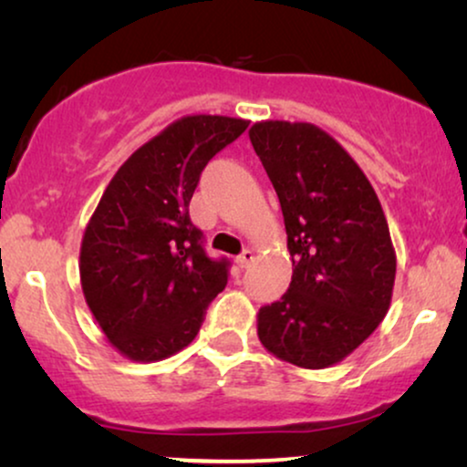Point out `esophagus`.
<instances>
[{
	"label": "esophagus",
	"instance_id": "1",
	"mask_svg": "<svg viewBox=\"0 0 467 467\" xmlns=\"http://www.w3.org/2000/svg\"><path fill=\"white\" fill-rule=\"evenodd\" d=\"M253 261H254V253L251 251V248H246V251L238 257V265L240 267H248V265L253 264Z\"/></svg>",
	"mask_w": 467,
	"mask_h": 467
}]
</instances>
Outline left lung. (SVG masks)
<instances>
[{
	"mask_svg": "<svg viewBox=\"0 0 467 467\" xmlns=\"http://www.w3.org/2000/svg\"><path fill=\"white\" fill-rule=\"evenodd\" d=\"M253 149L276 189L293 276L257 312L267 353L306 369L359 348L391 306L395 248L379 195L344 146L312 123L259 120Z\"/></svg>",
	"mask_w": 467,
	"mask_h": 467,
	"instance_id": "obj_1",
	"label": "left lung"
}]
</instances>
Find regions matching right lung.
Segmentation results:
<instances>
[{
  "instance_id": "right-lung-1",
  "label": "right lung",
  "mask_w": 467,
  "mask_h": 467,
  "mask_svg": "<svg viewBox=\"0 0 467 467\" xmlns=\"http://www.w3.org/2000/svg\"><path fill=\"white\" fill-rule=\"evenodd\" d=\"M248 120L189 114L117 170L80 244L82 296L108 342L130 361L189 347L227 285V261L203 253L189 203L202 170Z\"/></svg>"
}]
</instances>
